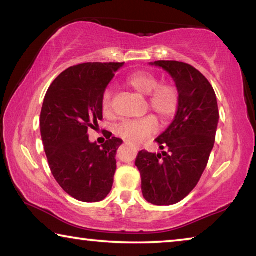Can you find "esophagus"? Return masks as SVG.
<instances>
[{
  "instance_id": "1",
  "label": "esophagus",
  "mask_w": 256,
  "mask_h": 256,
  "mask_svg": "<svg viewBox=\"0 0 256 256\" xmlns=\"http://www.w3.org/2000/svg\"><path fill=\"white\" fill-rule=\"evenodd\" d=\"M136 150H138V146H136Z\"/></svg>"
}]
</instances>
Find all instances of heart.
<instances>
[{
    "instance_id": "b5f03b06",
    "label": "heart",
    "mask_w": 256,
    "mask_h": 256,
    "mask_svg": "<svg viewBox=\"0 0 256 256\" xmlns=\"http://www.w3.org/2000/svg\"><path fill=\"white\" fill-rule=\"evenodd\" d=\"M126 84L136 92L146 96V105L162 120L172 118L180 106V92L170 82H160L154 73L140 70L126 78ZM112 94L110 89L104 92L102 110L105 115L112 112ZM158 123L154 116L148 115L140 120H125L118 128V134L133 144H141L157 131Z\"/></svg>"
}]
</instances>
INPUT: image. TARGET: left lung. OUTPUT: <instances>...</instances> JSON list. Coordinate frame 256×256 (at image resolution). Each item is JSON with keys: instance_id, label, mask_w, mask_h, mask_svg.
Masks as SVG:
<instances>
[{"instance_id": "8db88e82", "label": "left lung", "mask_w": 256, "mask_h": 256, "mask_svg": "<svg viewBox=\"0 0 256 256\" xmlns=\"http://www.w3.org/2000/svg\"><path fill=\"white\" fill-rule=\"evenodd\" d=\"M172 76L180 92V106L172 123L156 141L162 154L141 150L136 166L142 194L154 206H172L198 185L214 149L219 120L214 90L196 68L178 60L152 63Z\"/></svg>"}]
</instances>
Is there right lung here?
<instances>
[{
    "instance_id": "add662e5",
    "label": "right lung",
    "mask_w": 256,
    "mask_h": 256,
    "mask_svg": "<svg viewBox=\"0 0 256 256\" xmlns=\"http://www.w3.org/2000/svg\"><path fill=\"white\" fill-rule=\"evenodd\" d=\"M124 63H84L60 73L50 86L40 112V133L54 178L82 202H98L110 192L116 151L122 140L104 134L102 146L89 142L88 131L102 120V97Z\"/></svg>"
}]
</instances>
